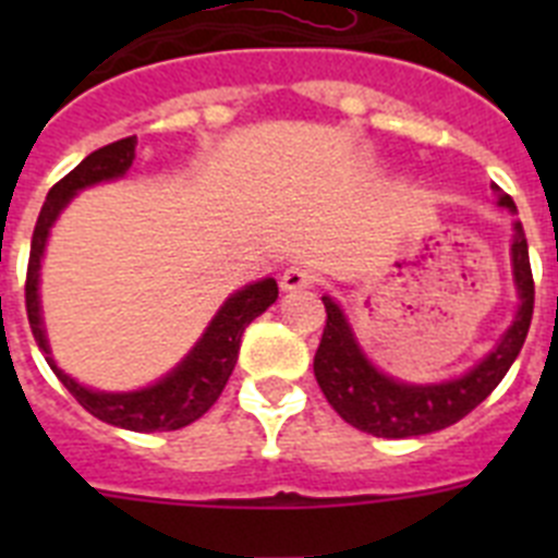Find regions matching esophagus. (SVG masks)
<instances>
[{
  "mask_svg": "<svg viewBox=\"0 0 558 558\" xmlns=\"http://www.w3.org/2000/svg\"><path fill=\"white\" fill-rule=\"evenodd\" d=\"M318 270L310 268V265H290L288 270L282 274V290H304V288H313L318 284Z\"/></svg>",
  "mask_w": 558,
  "mask_h": 558,
  "instance_id": "obj_1",
  "label": "esophagus"
}]
</instances>
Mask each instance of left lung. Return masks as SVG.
I'll return each instance as SVG.
<instances>
[{
	"label": "left lung",
	"mask_w": 558,
	"mask_h": 558,
	"mask_svg": "<svg viewBox=\"0 0 558 558\" xmlns=\"http://www.w3.org/2000/svg\"><path fill=\"white\" fill-rule=\"evenodd\" d=\"M495 192L500 195V206L517 211L514 201L500 186H495ZM511 259H514V279L522 302L514 324L502 335L495 352L486 354L470 374L441 383V386H405L377 372L354 343L352 329L338 304L324 295L327 327L315 352L313 372L338 416L372 436L411 438L445 430L475 411L483 399L500 386V379L517 360L529 335L531 315H534V274H531L529 243H525L522 223H514Z\"/></svg>",
	"instance_id": "1"
}]
</instances>
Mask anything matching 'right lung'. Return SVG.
<instances>
[{
    "mask_svg": "<svg viewBox=\"0 0 558 558\" xmlns=\"http://www.w3.org/2000/svg\"><path fill=\"white\" fill-rule=\"evenodd\" d=\"M133 150H136V136L111 142V145L100 147V150L88 153L75 170L66 172L49 190L47 201L41 206V215L36 220L33 243H29L24 307H27V322L29 329H33V338H36L38 349L47 354L49 368L56 372V377L66 386V391L92 416H97L100 422H108L113 427H125V430L136 433L181 430V427L192 425L195 418L204 416L218 402L220 391H223L231 372H234L240 338H243L245 327L254 322L256 315H263L276 302L279 288H276V279H263V282L248 284V288L231 295L229 302L220 307V313L215 315V322L209 324L204 338L198 340V347L192 349L190 357L175 372L167 374L161 383H156L150 388H142V391L133 393L88 391V388L75 383L69 374H63L52 363V357H49V347L41 327V310H38V268H41V254L44 245H47L49 226L56 223L58 211L69 204V198L77 190L97 184V181L125 175L128 167L133 165Z\"/></svg>",
    "mask_w": 558,
    "mask_h": 558,
    "instance_id": "obj_1",
    "label": "right lung"
}]
</instances>
